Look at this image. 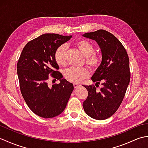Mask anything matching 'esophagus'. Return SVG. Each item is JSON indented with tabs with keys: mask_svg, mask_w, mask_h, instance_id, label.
<instances>
[{
	"mask_svg": "<svg viewBox=\"0 0 148 148\" xmlns=\"http://www.w3.org/2000/svg\"><path fill=\"white\" fill-rule=\"evenodd\" d=\"M79 86H80L79 84H76V83H74V88H77L79 87Z\"/></svg>",
	"mask_w": 148,
	"mask_h": 148,
	"instance_id": "esophagus-1",
	"label": "esophagus"
}]
</instances>
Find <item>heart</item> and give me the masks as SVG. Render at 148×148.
Here are the masks:
<instances>
[{
  "label": "heart",
  "mask_w": 148,
  "mask_h": 148,
  "mask_svg": "<svg viewBox=\"0 0 148 148\" xmlns=\"http://www.w3.org/2000/svg\"><path fill=\"white\" fill-rule=\"evenodd\" d=\"M76 46L86 57V64L92 69H97L100 63V59L95 55V48L90 42L86 40H80L76 43ZM67 47L65 45L58 46L54 54L55 60L59 66L66 65V53ZM89 71L86 69L69 68L64 72V76L69 81L73 83H79L89 76Z\"/></svg>",
  "instance_id": "b5f03b06"
}]
</instances>
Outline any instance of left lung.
Masks as SVG:
<instances>
[{
    "label": "left lung",
    "mask_w": 148,
    "mask_h": 148,
    "mask_svg": "<svg viewBox=\"0 0 148 148\" xmlns=\"http://www.w3.org/2000/svg\"><path fill=\"white\" fill-rule=\"evenodd\" d=\"M83 36L95 40L100 48L102 62L91 79L95 86L100 82L103 85L99 92L94 85L83 86L88 94L83 107L91 118L103 120L114 114L124 98L130 79L129 58L120 41L108 31L99 30Z\"/></svg>",
    "instance_id": "8db88e82"
}]
</instances>
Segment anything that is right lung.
Listing matches in <instances>:
<instances>
[{
    "instance_id": "right-lung-1",
    "label": "right lung",
    "mask_w": 148,
    "mask_h": 148,
    "mask_svg": "<svg viewBox=\"0 0 148 148\" xmlns=\"http://www.w3.org/2000/svg\"><path fill=\"white\" fill-rule=\"evenodd\" d=\"M72 36L45 34L28 42L17 64L20 90L25 101L33 112L44 118L60 114L67 106L74 90L72 83L62 79L54 54L58 46ZM60 81L59 84L47 85L48 75Z\"/></svg>"
}]
</instances>
